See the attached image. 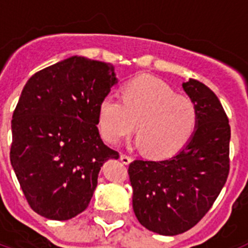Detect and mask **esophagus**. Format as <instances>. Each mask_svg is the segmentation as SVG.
<instances>
[{"instance_id": "1", "label": "esophagus", "mask_w": 248, "mask_h": 248, "mask_svg": "<svg viewBox=\"0 0 248 248\" xmlns=\"http://www.w3.org/2000/svg\"><path fill=\"white\" fill-rule=\"evenodd\" d=\"M120 161H122L123 164H125V165H128V164L131 163V157L129 156V155L122 154V155H120Z\"/></svg>"}]
</instances>
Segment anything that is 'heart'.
Returning <instances> with one entry per match:
<instances>
[{
	"label": "heart",
	"instance_id": "heart-1",
	"mask_svg": "<svg viewBox=\"0 0 248 248\" xmlns=\"http://www.w3.org/2000/svg\"><path fill=\"white\" fill-rule=\"evenodd\" d=\"M137 144L150 156L175 155L194 137L199 123L196 103L176 94L159 78L140 76L124 85L123 98L107 94L98 105L103 140L115 144L137 129Z\"/></svg>",
	"mask_w": 248,
	"mask_h": 248
}]
</instances>
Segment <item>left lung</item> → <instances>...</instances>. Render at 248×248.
Returning <instances> with one entry per match:
<instances>
[{
  "mask_svg": "<svg viewBox=\"0 0 248 248\" xmlns=\"http://www.w3.org/2000/svg\"><path fill=\"white\" fill-rule=\"evenodd\" d=\"M183 88L199 109L194 137L174 156L134 160L128 170L135 216L164 236L194 227L211 209L230 171L231 129L220 100L199 80L189 79Z\"/></svg>",
  "mask_w": 248,
  "mask_h": 248,
  "instance_id": "1",
  "label": "left lung"
}]
</instances>
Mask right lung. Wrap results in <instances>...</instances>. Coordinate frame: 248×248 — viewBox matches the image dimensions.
I'll return each instance as SVG.
<instances>
[{
	"instance_id": "add662e5",
	"label": "right lung",
	"mask_w": 248,
	"mask_h": 248,
	"mask_svg": "<svg viewBox=\"0 0 248 248\" xmlns=\"http://www.w3.org/2000/svg\"><path fill=\"white\" fill-rule=\"evenodd\" d=\"M117 82L111 64L74 56L26 83L13 111L10 157L43 217L64 221L84 211L103 164L119 157L97 128L98 105Z\"/></svg>"
}]
</instances>
